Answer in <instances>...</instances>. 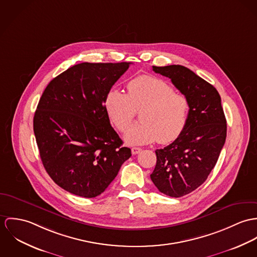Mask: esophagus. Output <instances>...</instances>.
Wrapping results in <instances>:
<instances>
[{
  "label": "esophagus",
  "instance_id": "obj_1",
  "mask_svg": "<svg viewBox=\"0 0 257 257\" xmlns=\"http://www.w3.org/2000/svg\"><path fill=\"white\" fill-rule=\"evenodd\" d=\"M141 151H142V149H141V148H136V147H134V148H132V149H131L132 155H137V154H139Z\"/></svg>",
  "mask_w": 257,
  "mask_h": 257
}]
</instances>
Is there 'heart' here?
<instances>
[{"label": "heart", "instance_id": "b5f03b06", "mask_svg": "<svg viewBox=\"0 0 257 257\" xmlns=\"http://www.w3.org/2000/svg\"><path fill=\"white\" fill-rule=\"evenodd\" d=\"M128 93L111 88L105 97V109L120 132L132 125L136 112L141 111V125L125 135L129 145L160 144L174 141L182 133L188 119L186 96L173 90L171 84L153 75H141L127 85Z\"/></svg>", "mask_w": 257, "mask_h": 257}]
</instances>
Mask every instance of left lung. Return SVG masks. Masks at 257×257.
<instances>
[{
  "label": "left lung",
  "instance_id": "8db88e82",
  "mask_svg": "<svg viewBox=\"0 0 257 257\" xmlns=\"http://www.w3.org/2000/svg\"><path fill=\"white\" fill-rule=\"evenodd\" d=\"M186 96L188 119L171 145L156 151L151 179L160 192L181 197L198 188L214 169L227 137V120L218 90L181 65L153 66Z\"/></svg>",
  "mask_w": 257,
  "mask_h": 257
}]
</instances>
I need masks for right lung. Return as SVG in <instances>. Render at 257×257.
<instances>
[{
    "label": "right lung",
    "instance_id": "obj_1",
    "mask_svg": "<svg viewBox=\"0 0 257 257\" xmlns=\"http://www.w3.org/2000/svg\"><path fill=\"white\" fill-rule=\"evenodd\" d=\"M129 62L81 63L46 86L33 131L42 164L64 190L86 198L101 194L131 150L110 125L105 97Z\"/></svg>",
    "mask_w": 257,
    "mask_h": 257
}]
</instances>
